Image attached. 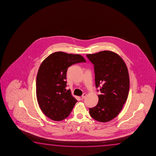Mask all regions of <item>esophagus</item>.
Masks as SVG:
<instances>
[{
  "label": "esophagus",
  "instance_id": "1",
  "mask_svg": "<svg viewBox=\"0 0 156 156\" xmlns=\"http://www.w3.org/2000/svg\"><path fill=\"white\" fill-rule=\"evenodd\" d=\"M86 96H87V94L86 93H83L81 96V98H82V99H85L86 97Z\"/></svg>",
  "mask_w": 156,
  "mask_h": 156
}]
</instances>
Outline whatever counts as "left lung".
I'll return each instance as SVG.
<instances>
[{"label": "left lung", "mask_w": 156, "mask_h": 156, "mask_svg": "<svg viewBox=\"0 0 156 156\" xmlns=\"http://www.w3.org/2000/svg\"><path fill=\"white\" fill-rule=\"evenodd\" d=\"M86 56L94 65L95 87L101 93L97 105L89 108L90 115L98 121H110L119 115L128 98L129 77L126 64L110 51Z\"/></svg>", "instance_id": "1"}]
</instances>
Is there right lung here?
<instances>
[{"label": "right lung", "mask_w": 156, "mask_h": 156, "mask_svg": "<svg viewBox=\"0 0 156 156\" xmlns=\"http://www.w3.org/2000/svg\"><path fill=\"white\" fill-rule=\"evenodd\" d=\"M85 63L82 55L56 52L41 64L37 76V97L40 108L46 116L55 121L69 116L76 99L66 90V72L74 64Z\"/></svg>", "instance_id": "1"}]
</instances>
